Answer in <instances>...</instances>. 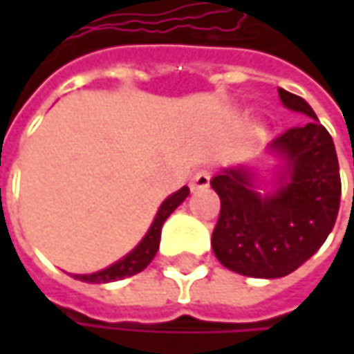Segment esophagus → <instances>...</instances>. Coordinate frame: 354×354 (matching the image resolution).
I'll list each match as a JSON object with an SVG mask.
<instances>
[{
    "mask_svg": "<svg viewBox=\"0 0 354 354\" xmlns=\"http://www.w3.org/2000/svg\"><path fill=\"white\" fill-rule=\"evenodd\" d=\"M209 182H211V172L209 170H198V172H194V176L190 180V188L192 190H203V188L209 186Z\"/></svg>",
    "mask_w": 354,
    "mask_h": 354,
    "instance_id": "esophagus-1",
    "label": "esophagus"
}]
</instances>
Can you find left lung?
<instances>
[{
  "label": "left lung",
  "instance_id": "1",
  "mask_svg": "<svg viewBox=\"0 0 354 354\" xmlns=\"http://www.w3.org/2000/svg\"><path fill=\"white\" fill-rule=\"evenodd\" d=\"M281 102L312 120L268 143L283 166L270 192H258L256 174L225 168L211 180L221 211L211 246L217 260L244 277L279 279L299 268L326 242L340 207L334 141L312 106L279 88Z\"/></svg>",
  "mask_w": 354,
  "mask_h": 354
}]
</instances>
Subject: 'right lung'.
Instances as JSON below:
<instances>
[{"mask_svg":"<svg viewBox=\"0 0 354 354\" xmlns=\"http://www.w3.org/2000/svg\"><path fill=\"white\" fill-rule=\"evenodd\" d=\"M190 194L188 186H182L178 192L170 194L162 207L158 209V215L149 227V232L145 234V238L133 248L124 258H120L118 262L106 266L104 270H98V272H92V274H75V279L80 281H86V283H112V281H120V279H127V277H133L137 272H141L156 256L158 248H160V238H162V225L164 221L174 213L178 205L184 203V198Z\"/></svg>","mask_w":354,"mask_h":354,"instance_id":"add662e5","label":"right lung"}]
</instances>
